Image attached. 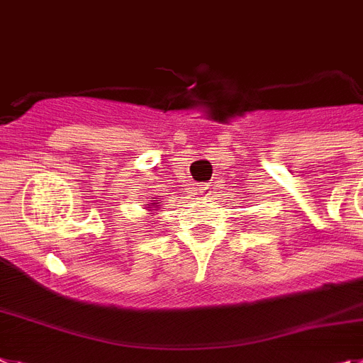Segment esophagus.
Returning a JSON list of instances; mask_svg holds the SVG:
<instances>
[{
	"instance_id": "esophagus-1",
	"label": "esophagus",
	"mask_w": 363,
	"mask_h": 363,
	"mask_svg": "<svg viewBox=\"0 0 363 363\" xmlns=\"http://www.w3.org/2000/svg\"><path fill=\"white\" fill-rule=\"evenodd\" d=\"M198 193L203 194V196H207V194H211V189H209V185H207V184H203V185H200V187H198Z\"/></svg>"
}]
</instances>
